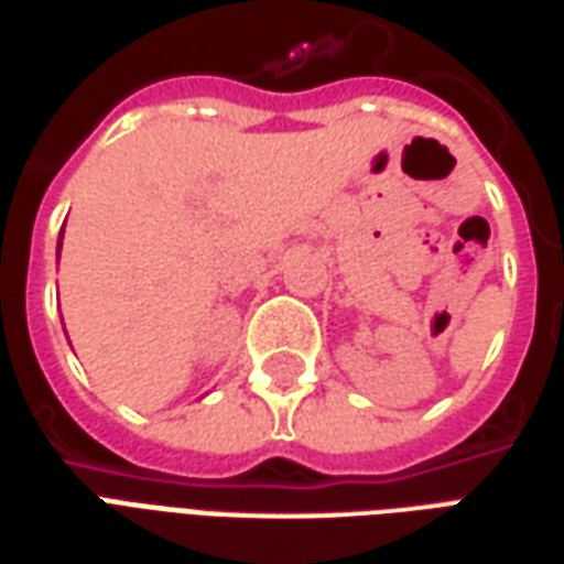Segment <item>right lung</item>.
Wrapping results in <instances>:
<instances>
[{
    "mask_svg": "<svg viewBox=\"0 0 564 564\" xmlns=\"http://www.w3.org/2000/svg\"><path fill=\"white\" fill-rule=\"evenodd\" d=\"M61 241H63V228H61ZM57 256H61V243H57Z\"/></svg>",
    "mask_w": 564,
    "mask_h": 564,
    "instance_id": "obj_1",
    "label": "right lung"
}]
</instances>
